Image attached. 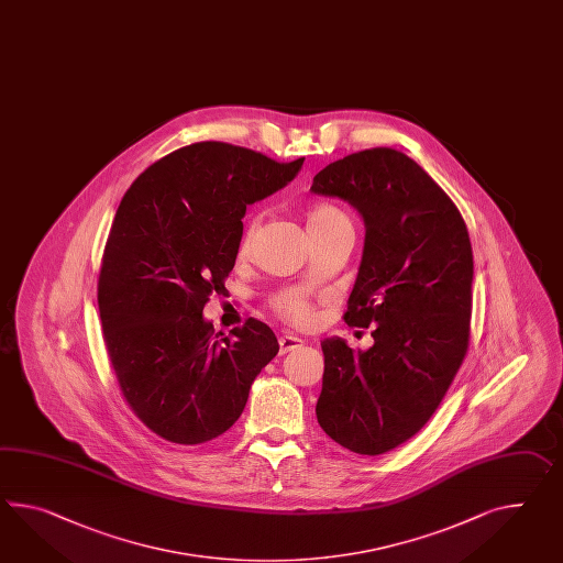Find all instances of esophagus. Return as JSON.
<instances>
[{"label":"esophagus","instance_id":"34e87169","mask_svg":"<svg viewBox=\"0 0 563 563\" xmlns=\"http://www.w3.org/2000/svg\"><path fill=\"white\" fill-rule=\"evenodd\" d=\"M278 345H280V354H288V352H295L302 345L301 338L297 335H280L278 338Z\"/></svg>","mask_w":563,"mask_h":563}]
</instances>
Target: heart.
<instances>
[{"label":"heart","mask_w":563,"mask_h":563,"mask_svg":"<svg viewBox=\"0 0 563 563\" xmlns=\"http://www.w3.org/2000/svg\"><path fill=\"white\" fill-rule=\"evenodd\" d=\"M335 223H350L347 216L340 211L338 207L319 206L309 213V225H335ZM250 244H252V228H247L246 233H244L242 244H240V252L242 254L247 252ZM276 309L287 319H290V321H295V323H302V321L309 319V307H307V302L302 301L297 292L283 295L276 301Z\"/></svg>","instance_id":"obj_1"}]
</instances>
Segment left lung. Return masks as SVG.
<instances>
[{"instance_id": "obj_1", "label": "left lung", "mask_w": 563, "mask_h": 563, "mask_svg": "<svg viewBox=\"0 0 563 563\" xmlns=\"http://www.w3.org/2000/svg\"><path fill=\"white\" fill-rule=\"evenodd\" d=\"M311 192L342 199L364 221L343 319L376 325L368 350L321 342L317 421L350 452H390L426 426L466 356L474 280L466 223L421 166L390 148L331 163Z\"/></svg>"}]
</instances>
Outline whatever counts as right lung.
<instances>
[{"label": "right lung", "instance_id": "add662e5", "mask_svg": "<svg viewBox=\"0 0 563 563\" xmlns=\"http://www.w3.org/2000/svg\"><path fill=\"white\" fill-rule=\"evenodd\" d=\"M302 161L197 142L148 166L115 211L97 288L103 338L128 405L166 441L225 433L278 354L266 323L250 317L223 335L203 307L225 288L246 207L287 187Z\"/></svg>", "mask_w": 563, "mask_h": 563}]
</instances>
